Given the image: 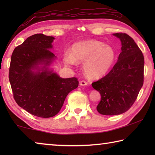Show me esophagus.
<instances>
[{
	"label": "esophagus",
	"mask_w": 155,
	"mask_h": 155,
	"mask_svg": "<svg viewBox=\"0 0 155 155\" xmlns=\"http://www.w3.org/2000/svg\"><path fill=\"white\" fill-rule=\"evenodd\" d=\"M79 85H81V86H85V85H87V83L85 81H81L79 82Z\"/></svg>",
	"instance_id": "obj_1"
}]
</instances>
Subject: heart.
<instances>
[{
	"label": "heart",
	"mask_w": 155,
	"mask_h": 155,
	"mask_svg": "<svg viewBox=\"0 0 155 155\" xmlns=\"http://www.w3.org/2000/svg\"><path fill=\"white\" fill-rule=\"evenodd\" d=\"M116 59V52L112 46L101 41L88 40L79 41L71 47V52L64 54V61L67 65L83 62V70L88 77L99 78L111 69Z\"/></svg>",
	"instance_id": "1"
}]
</instances>
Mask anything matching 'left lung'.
I'll return each instance as SVG.
<instances>
[{"label":"left lung","mask_w":155,"mask_h":155,"mask_svg":"<svg viewBox=\"0 0 155 155\" xmlns=\"http://www.w3.org/2000/svg\"><path fill=\"white\" fill-rule=\"evenodd\" d=\"M113 35L121 41L117 61L105 77L91 84L101 96L97 111L105 115L127 111L135 103L143 84L144 58L141 50L127 34Z\"/></svg>","instance_id":"8db88e82"}]
</instances>
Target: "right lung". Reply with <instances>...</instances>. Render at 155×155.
I'll return each instance as SVG.
<instances>
[{
    "label": "right lung",
    "mask_w": 155,
    "mask_h": 155,
    "mask_svg": "<svg viewBox=\"0 0 155 155\" xmlns=\"http://www.w3.org/2000/svg\"><path fill=\"white\" fill-rule=\"evenodd\" d=\"M54 38L28 37L13 52L9 78L16 103L35 116L57 115L68 94L78 86L77 78H63L50 68L57 58L50 51Z\"/></svg>",
    "instance_id": "obj_1"
}]
</instances>
